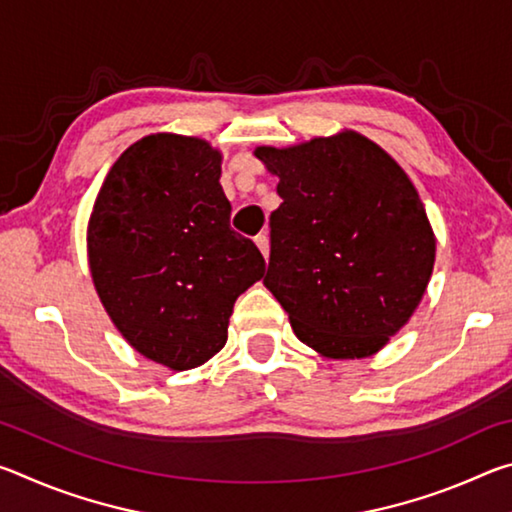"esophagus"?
I'll list each match as a JSON object with an SVG mask.
<instances>
[{"mask_svg":"<svg viewBox=\"0 0 512 512\" xmlns=\"http://www.w3.org/2000/svg\"><path fill=\"white\" fill-rule=\"evenodd\" d=\"M255 244H257L259 250H262V255L268 257V250H271V244H268V235H264V232H262V235H257Z\"/></svg>","mask_w":512,"mask_h":512,"instance_id":"1","label":"esophagus"}]
</instances>
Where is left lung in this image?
<instances>
[{
    "label": "left lung",
    "instance_id": "1",
    "mask_svg": "<svg viewBox=\"0 0 512 512\" xmlns=\"http://www.w3.org/2000/svg\"><path fill=\"white\" fill-rule=\"evenodd\" d=\"M280 178L266 289L329 359L379 352L420 305L436 239L409 176L359 133L255 151Z\"/></svg>",
    "mask_w": 512,
    "mask_h": 512
}]
</instances>
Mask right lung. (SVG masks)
Segmentation results:
<instances>
[{
	"instance_id": "add662e5",
	"label": "right lung",
	"mask_w": 512,
	"mask_h": 512,
	"mask_svg": "<svg viewBox=\"0 0 512 512\" xmlns=\"http://www.w3.org/2000/svg\"><path fill=\"white\" fill-rule=\"evenodd\" d=\"M221 153L205 140L146 135L119 155L94 201V287L121 336L171 370L212 359L235 300L266 262L230 228Z\"/></svg>"
}]
</instances>
